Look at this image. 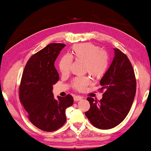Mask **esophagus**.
I'll list each match as a JSON object with an SVG mask.
<instances>
[{"label": "esophagus", "mask_w": 151, "mask_h": 151, "mask_svg": "<svg viewBox=\"0 0 151 151\" xmlns=\"http://www.w3.org/2000/svg\"><path fill=\"white\" fill-rule=\"evenodd\" d=\"M82 99H83V97H82V96H75L74 98H73V100H74L75 101H81Z\"/></svg>", "instance_id": "34e87169"}]
</instances>
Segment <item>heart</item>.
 Listing matches in <instances>:
<instances>
[{
    "label": "heart",
    "mask_w": 151,
    "mask_h": 151,
    "mask_svg": "<svg viewBox=\"0 0 151 151\" xmlns=\"http://www.w3.org/2000/svg\"><path fill=\"white\" fill-rule=\"evenodd\" d=\"M84 62V70L93 78H100L103 76L108 68V56L104 50H101L96 45L91 43H84L73 46L71 57L62 56L59 61V70L62 74L70 72L72 59ZM88 77H78L72 82L73 89L83 91L90 83Z\"/></svg>",
    "instance_id": "heart-1"
}]
</instances>
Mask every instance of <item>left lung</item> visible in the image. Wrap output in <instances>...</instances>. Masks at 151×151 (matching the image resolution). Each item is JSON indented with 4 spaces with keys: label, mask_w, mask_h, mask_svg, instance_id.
<instances>
[{
    "label": "left lung",
    "mask_w": 151,
    "mask_h": 151,
    "mask_svg": "<svg viewBox=\"0 0 151 151\" xmlns=\"http://www.w3.org/2000/svg\"><path fill=\"white\" fill-rule=\"evenodd\" d=\"M109 70L100 81L103 91L99 101L88 97L89 110L85 116L94 126L109 129L123 121L130 110L136 93L134 70L127 56L118 49Z\"/></svg>",
    "instance_id": "obj_1"
}]
</instances>
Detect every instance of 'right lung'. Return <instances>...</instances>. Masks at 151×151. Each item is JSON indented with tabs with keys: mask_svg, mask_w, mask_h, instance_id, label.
<instances>
[{
	"mask_svg": "<svg viewBox=\"0 0 151 151\" xmlns=\"http://www.w3.org/2000/svg\"><path fill=\"white\" fill-rule=\"evenodd\" d=\"M63 43H50L35 53L25 65L19 87V101L34 126L45 132H54L66 121V109L72 106V95L54 98L53 85L59 80L55 62Z\"/></svg>",
	"mask_w": 151,
	"mask_h": 151,
	"instance_id": "right-lung-1",
	"label": "right lung"
}]
</instances>
